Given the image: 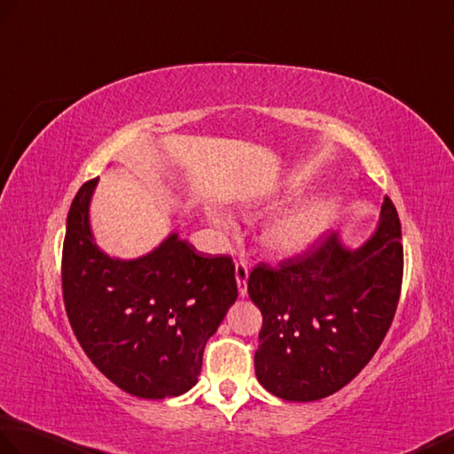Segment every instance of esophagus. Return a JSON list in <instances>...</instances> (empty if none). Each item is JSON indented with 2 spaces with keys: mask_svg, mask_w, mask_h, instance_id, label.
Segmentation results:
<instances>
[{
  "mask_svg": "<svg viewBox=\"0 0 454 454\" xmlns=\"http://www.w3.org/2000/svg\"><path fill=\"white\" fill-rule=\"evenodd\" d=\"M247 277H249V265L246 261H238L236 262V282H238V292L241 298L247 294Z\"/></svg>",
  "mask_w": 454,
  "mask_h": 454,
  "instance_id": "34e87169",
  "label": "esophagus"
}]
</instances>
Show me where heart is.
Masks as SVG:
<instances>
[{
    "label": "heart",
    "instance_id": "1",
    "mask_svg": "<svg viewBox=\"0 0 454 454\" xmlns=\"http://www.w3.org/2000/svg\"><path fill=\"white\" fill-rule=\"evenodd\" d=\"M210 220L220 230H231V220L218 210H210ZM336 216V203L333 199H315L292 213L284 215L262 230L261 241L272 255L290 257L305 251L321 238Z\"/></svg>",
    "mask_w": 454,
    "mask_h": 454
}]
</instances>
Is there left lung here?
Listing matches in <instances>:
<instances>
[{
  "label": "left lung",
  "instance_id": "left-lung-1",
  "mask_svg": "<svg viewBox=\"0 0 454 454\" xmlns=\"http://www.w3.org/2000/svg\"><path fill=\"white\" fill-rule=\"evenodd\" d=\"M404 253L388 197L373 236L346 247L339 234L303 255L261 262L247 292L262 315L255 375L278 398L311 403L340 391L381 346L393 323Z\"/></svg>",
  "mask_w": 454,
  "mask_h": 454
}]
</instances>
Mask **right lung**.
Returning a JSON list of instances; mask_svg holds the SVG:
<instances>
[{"mask_svg": "<svg viewBox=\"0 0 454 454\" xmlns=\"http://www.w3.org/2000/svg\"><path fill=\"white\" fill-rule=\"evenodd\" d=\"M98 177L73 199L61 257L63 301L81 348L121 391L139 398L187 393L207 340L238 298L228 255L205 257L170 234L139 259H118L94 241L89 207Z\"/></svg>", "mask_w": 454, "mask_h": 454, "instance_id": "add662e5", "label": "right lung"}]
</instances>
